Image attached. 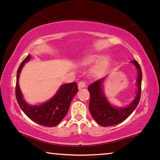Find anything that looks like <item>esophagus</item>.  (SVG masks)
Wrapping results in <instances>:
<instances>
[{
	"label": "esophagus",
	"instance_id": "esophagus-1",
	"mask_svg": "<svg viewBox=\"0 0 160 160\" xmlns=\"http://www.w3.org/2000/svg\"><path fill=\"white\" fill-rule=\"evenodd\" d=\"M87 87V84H86V83L84 82H83V81H82V82H79L78 83V88H84Z\"/></svg>",
	"mask_w": 160,
	"mask_h": 160
}]
</instances>
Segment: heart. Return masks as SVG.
<instances>
[{"mask_svg":"<svg viewBox=\"0 0 160 160\" xmlns=\"http://www.w3.org/2000/svg\"><path fill=\"white\" fill-rule=\"evenodd\" d=\"M99 56L96 55H92V56H88L87 57L83 58L82 61H80V64L83 66H88L93 64L97 61ZM107 63V58H103V59L98 63L97 66L94 68V73L95 75H99L101 73V72L104 69V68L106 66Z\"/></svg>","mask_w":160,"mask_h":160,"instance_id":"obj_1","label":"heart"}]
</instances>
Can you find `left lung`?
<instances>
[{
	"mask_svg": "<svg viewBox=\"0 0 160 160\" xmlns=\"http://www.w3.org/2000/svg\"><path fill=\"white\" fill-rule=\"evenodd\" d=\"M131 63L137 70V90L134 100L127 107H117L109 102L103 88V84L107 77L94 82L88 87L90 93L88 109L92 117L101 126H114L124 122L134 111L139 104L141 96L142 73L141 67L137 61H132Z\"/></svg>",
	"mask_w": 160,
	"mask_h": 160,
	"instance_id": "8db88e82",
	"label": "left lung"
}]
</instances>
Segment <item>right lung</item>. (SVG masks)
<instances>
[{
    "instance_id": "obj_1",
    "label": "right lung",
    "mask_w": 160,
    "mask_h": 160,
    "mask_svg": "<svg viewBox=\"0 0 160 160\" xmlns=\"http://www.w3.org/2000/svg\"><path fill=\"white\" fill-rule=\"evenodd\" d=\"M31 56L28 54L22 61L16 76V97L22 111L32 121L44 127H55L62 121L67 114L73 98L78 92L77 83L76 82L62 84L54 96L46 102L39 105H30L24 99L20 87L19 77L21 70L28 62Z\"/></svg>"
}]
</instances>
